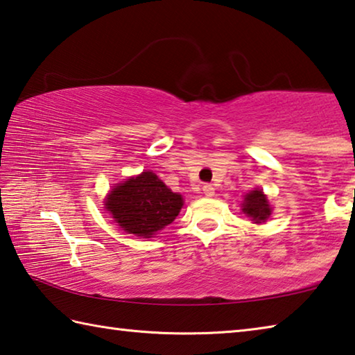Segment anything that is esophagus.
<instances>
[{
  "label": "esophagus",
  "mask_w": 355,
  "mask_h": 355,
  "mask_svg": "<svg viewBox=\"0 0 355 355\" xmlns=\"http://www.w3.org/2000/svg\"><path fill=\"white\" fill-rule=\"evenodd\" d=\"M203 194L206 197H212L214 196V188H212V184H205L203 186Z\"/></svg>",
  "instance_id": "1"
}]
</instances>
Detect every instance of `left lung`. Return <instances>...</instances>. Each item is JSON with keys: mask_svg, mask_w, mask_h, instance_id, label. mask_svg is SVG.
<instances>
[{"mask_svg": "<svg viewBox=\"0 0 355 355\" xmlns=\"http://www.w3.org/2000/svg\"><path fill=\"white\" fill-rule=\"evenodd\" d=\"M243 214L251 217L254 223H263L272 214V208L267 200V196L261 189H254L243 197L242 203Z\"/></svg>", "mask_w": 355, "mask_h": 355, "instance_id": "1", "label": "left lung"}]
</instances>
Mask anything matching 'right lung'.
<instances>
[{"instance_id":"add662e5","label":"right lung","mask_w":355,"mask_h":355,"mask_svg":"<svg viewBox=\"0 0 355 355\" xmlns=\"http://www.w3.org/2000/svg\"><path fill=\"white\" fill-rule=\"evenodd\" d=\"M183 206V197L172 192L150 171L130 177L110 191L105 209L128 234L149 239L172 223Z\"/></svg>"}]
</instances>
